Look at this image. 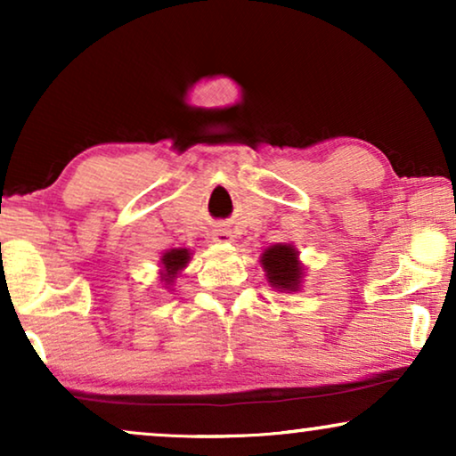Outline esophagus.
<instances>
[{"label":"esophagus","instance_id":"obj_1","mask_svg":"<svg viewBox=\"0 0 456 456\" xmlns=\"http://www.w3.org/2000/svg\"><path fill=\"white\" fill-rule=\"evenodd\" d=\"M214 240L216 242H230V240H232V236H230L228 230H216Z\"/></svg>","mask_w":456,"mask_h":456}]
</instances>
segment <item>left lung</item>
Here are the masks:
<instances>
[{
  "label": "left lung",
  "instance_id": "obj_1",
  "mask_svg": "<svg viewBox=\"0 0 456 456\" xmlns=\"http://www.w3.org/2000/svg\"><path fill=\"white\" fill-rule=\"evenodd\" d=\"M261 265L273 289L297 292L303 280V265L298 251L292 245H273L261 255Z\"/></svg>",
  "mask_w": 456,
  "mask_h": 456
}]
</instances>
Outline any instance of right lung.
Here are the masks:
<instances>
[{
    "mask_svg": "<svg viewBox=\"0 0 456 456\" xmlns=\"http://www.w3.org/2000/svg\"><path fill=\"white\" fill-rule=\"evenodd\" d=\"M191 261L189 248H170L161 255V282L170 286Z\"/></svg>",
    "mask_w": 456,
    "mask_h": 456,
    "instance_id": "add662e5",
    "label": "right lung"
}]
</instances>
